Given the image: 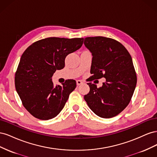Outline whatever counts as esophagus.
<instances>
[{"label": "esophagus", "instance_id": "obj_1", "mask_svg": "<svg viewBox=\"0 0 157 157\" xmlns=\"http://www.w3.org/2000/svg\"><path fill=\"white\" fill-rule=\"evenodd\" d=\"M82 83H83V81L81 80H77V84L78 85V86H79V85H80V84H82Z\"/></svg>", "mask_w": 157, "mask_h": 157}]
</instances>
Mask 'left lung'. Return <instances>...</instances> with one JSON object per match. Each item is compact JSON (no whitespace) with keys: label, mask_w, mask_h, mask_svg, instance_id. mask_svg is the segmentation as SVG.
Wrapping results in <instances>:
<instances>
[{"label":"left lung","mask_w":157,"mask_h":157,"mask_svg":"<svg viewBox=\"0 0 157 157\" xmlns=\"http://www.w3.org/2000/svg\"><path fill=\"white\" fill-rule=\"evenodd\" d=\"M84 43L93 56L89 81L106 79L99 88L87 83L90 92L84 98L98 116L115 117L128 106L136 88L137 76L132 57L121 42L111 38L86 37Z\"/></svg>","instance_id":"1"}]
</instances>
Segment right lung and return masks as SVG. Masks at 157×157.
Here are the masks:
<instances>
[{
  "mask_svg": "<svg viewBox=\"0 0 157 157\" xmlns=\"http://www.w3.org/2000/svg\"><path fill=\"white\" fill-rule=\"evenodd\" d=\"M83 41V38H46L23 52L15 74V86L23 105L34 117L49 120L64 107L77 83L69 79L62 86H54L52 77L57 69L64 68L66 56L78 50Z\"/></svg>",
  "mask_w": 157,
  "mask_h": 157,
  "instance_id": "add662e5",
  "label": "right lung"
}]
</instances>
